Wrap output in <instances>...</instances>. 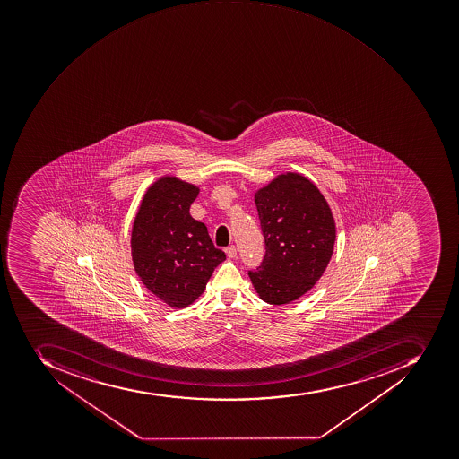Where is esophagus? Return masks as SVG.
I'll return each mask as SVG.
<instances>
[{
  "mask_svg": "<svg viewBox=\"0 0 459 459\" xmlns=\"http://www.w3.org/2000/svg\"><path fill=\"white\" fill-rule=\"evenodd\" d=\"M224 252H226V255H228L229 257H231V259L238 256V249H236V246H229V247L224 249Z\"/></svg>",
  "mask_w": 459,
  "mask_h": 459,
  "instance_id": "34e87169",
  "label": "esophagus"
}]
</instances>
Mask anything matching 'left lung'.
Returning a JSON list of instances; mask_svg holds the SVG:
<instances>
[{"label": "left lung", "instance_id": "obj_1", "mask_svg": "<svg viewBox=\"0 0 459 459\" xmlns=\"http://www.w3.org/2000/svg\"><path fill=\"white\" fill-rule=\"evenodd\" d=\"M255 203L266 253L250 281L262 300L284 305L324 274L336 238L333 216L319 188L296 173L277 176Z\"/></svg>", "mask_w": 459, "mask_h": 459}]
</instances>
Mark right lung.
Instances as JSON below:
<instances>
[{
    "label": "right lung",
    "instance_id": "right-lung-1",
    "mask_svg": "<svg viewBox=\"0 0 459 459\" xmlns=\"http://www.w3.org/2000/svg\"><path fill=\"white\" fill-rule=\"evenodd\" d=\"M197 195L195 186L161 178L147 190L133 224L135 273L153 295L176 309L192 305L226 259L206 226L188 213Z\"/></svg>",
    "mask_w": 459,
    "mask_h": 459
}]
</instances>
